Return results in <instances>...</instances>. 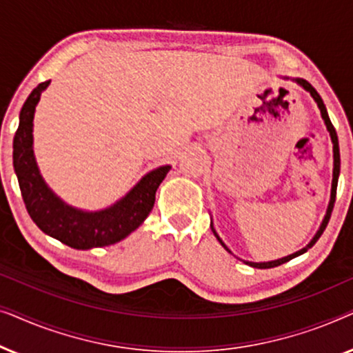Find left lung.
Here are the masks:
<instances>
[{
	"label": "left lung",
	"mask_w": 353,
	"mask_h": 353,
	"mask_svg": "<svg viewBox=\"0 0 353 353\" xmlns=\"http://www.w3.org/2000/svg\"><path fill=\"white\" fill-rule=\"evenodd\" d=\"M299 85H302L303 88H305L308 93L312 94V98L316 101V104H318V108H320V112H321V117H323V120H325V123H326V128H327V132H330V134H331V139H332V151H334V170H332V190H331V201H330V205H327V212H326V216H325V220H323V223H321V226H320V230H318V233L315 234V238H313L312 241H310V244L307 245V248H303V249H301L299 250V252H296V254H292V255H288V257H283V259H279V260H273V262H263V263H255V262H245L248 265H250V267H254V268H273V267H278V265H283V263H286V262H289V260L291 259H294V257H297V255H301V254H303V252H307L308 249L312 248L313 244L316 243L318 239H320V236L323 234V231L326 230V226H327V221H330V219H331V212H332V209H334V202H336V190H337V180H339V172H341V154H339V141H337V133H336V128L332 127V123H331V120H330V115H327V110H326V105L323 104V99H321V96L316 93V90L313 88V86L308 83L307 80H296ZM212 231H214L215 233V230L212 228ZM215 236H216V239L220 241V244L223 245V248L228 250V252H231V250L226 248V245L223 244V241H221L220 238H219V234L215 233Z\"/></svg>",
	"instance_id": "left-lung-1"
}]
</instances>
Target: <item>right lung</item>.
Listing matches in <instances>:
<instances>
[{
  "mask_svg": "<svg viewBox=\"0 0 353 353\" xmlns=\"http://www.w3.org/2000/svg\"><path fill=\"white\" fill-rule=\"evenodd\" d=\"M50 80L32 91L22 105L14 134L12 163L19 188L32 220L43 233L74 249L103 248L122 241L146 220L156 201V191L170 165L149 172L123 199L101 212H81L64 204L43 181L33 156V114Z\"/></svg>",
  "mask_w": 353,
  "mask_h": 353,
  "instance_id": "1",
  "label": "right lung"
}]
</instances>
